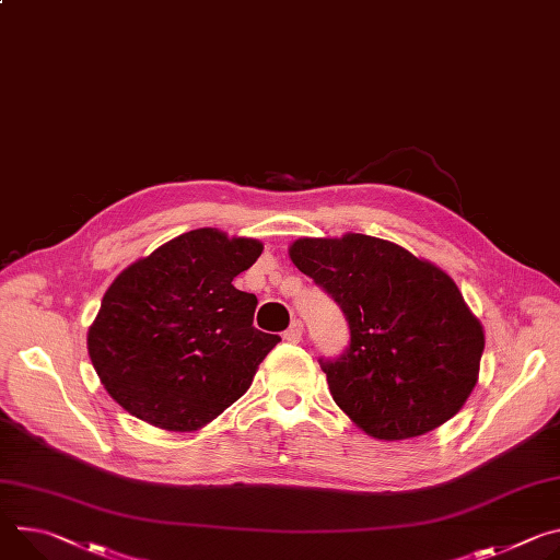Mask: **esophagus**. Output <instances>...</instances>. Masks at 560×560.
<instances>
[{
  "mask_svg": "<svg viewBox=\"0 0 560 560\" xmlns=\"http://www.w3.org/2000/svg\"><path fill=\"white\" fill-rule=\"evenodd\" d=\"M301 335H303V324L296 319V322H292L290 328L283 332V339L290 341V343H296V341L301 339Z\"/></svg>",
  "mask_w": 560,
  "mask_h": 560,
  "instance_id": "esophagus-1",
  "label": "esophagus"
}]
</instances>
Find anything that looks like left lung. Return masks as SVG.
I'll return each mask as SVG.
<instances>
[{
  "label": "left lung",
  "instance_id": "left-lung-1",
  "mask_svg": "<svg viewBox=\"0 0 560 560\" xmlns=\"http://www.w3.org/2000/svg\"><path fill=\"white\" fill-rule=\"evenodd\" d=\"M290 259L346 315L348 348L319 364L354 424L377 440H409L463 409L485 332L444 270L366 234L299 238Z\"/></svg>",
  "mask_w": 560,
  "mask_h": 560
}]
</instances>
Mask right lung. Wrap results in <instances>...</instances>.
Masks as SVG:
<instances>
[{"mask_svg": "<svg viewBox=\"0 0 560 560\" xmlns=\"http://www.w3.org/2000/svg\"><path fill=\"white\" fill-rule=\"evenodd\" d=\"M261 252L257 238L200 228L116 277L86 346L127 413L165 431H196L249 388L281 341L252 326L257 296L232 285Z\"/></svg>", "mask_w": 560, "mask_h": 560, "instance_id": "add662e5", "label": "right lung"}]
</instances>
